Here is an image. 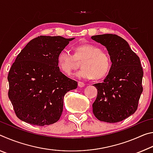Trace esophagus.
<instances>
[{
  "label": "esophagus",
  "instance_id": "1",
  "mask_svg": "<svg viewBox=\"0 0 153 153\" xmlns=\"http://www.w3.org/2000/svg\"><path fill=\"white\" fill-rule=\"evenodd\" d=\"M78 86L80 87V88L84 87L85 86V84H84V83L82 82H78Z\"/></svg>",
  "mask_w": 153,
  "mask_h": 153
}]
</instances>
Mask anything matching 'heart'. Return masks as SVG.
<instances>
[{"instance_id": "heart-1", "label": "heart", "mask_w": 153, "mask_h": 153, "mask_svg": "<svg viewBox=\"0 0 153 153\" xmlns=\"http://www.w3.org/2000/svg\"><path fill=\"white\" fill-rule=\"evenodd\" d=\"M75 55L67 48L59 52L57 63L61 71L70 75L78 67L77 61H82V69L75 74L80 79H101L109 71L111 61L109 55L101 51L98 46L86 44L77 46L75 48Z\"/></svg>"}]
</instances>
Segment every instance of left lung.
<instances>
[{"instance_id": "8db88e82", "label": "left lung", "mask_w": 153, "mask_h": 153, "mask_svg": "<svg viewBox=\"0 0 153 153\" xmlns=\"http://www.w3.org/2000/svg\"><path fill=\"white\" fill-rule=\"evenodd\" d=\"M107 48L111 61L108 74L102 83L93 84L98 94L92 104L98 120L117 123L133 115L142 92L143 69L140 58L120 36L106 33L91 37Z\"/></svg>"}]
</instances>
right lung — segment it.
<instances>
[{
	"mask_svg": "<svg viewBox=\"0 0 153 153\" xmlns=\"http://www.w3.org/2000/svg\"><path fill=\"white\" fill-rule=\"evenodd\" d=\"M74 39L38 36L17 55L9 72L8 95L22 121L43 126L60 119L64 96L76 89L77 83L60 71L57 56Z\"/></svg>",
	"mask_w": 153,
	"mask_h": 153,
	"instance_id": "add662e5",
	"label": "right lung"
}]
</instances>
